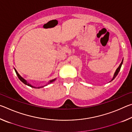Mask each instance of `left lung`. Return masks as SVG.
I'll return each mask as SVG.
<instances>
[{
    "mask_svg": "<svg viewBox=\"0 0 132 132\" xmlns=\"http://www.w3.org/2000/svg\"><path fill=\"white\" fill-rule=\"evenodd\" d=\"M122 63H123V60H122V61L121 63H120V65L119 66V67H118L117 70H116V71H115V73H114V75H113V78H112V79L111 80V81H112V80H113V79H114L116 77H117V76L118 75V73H119V70H120V68H121V66H122Z\"/></svg>",
    "mask_w": 132,
    "mask_h": 132,
    "instance_id": "left-lung-1",
    "label": "left lung"
}]
</instances>
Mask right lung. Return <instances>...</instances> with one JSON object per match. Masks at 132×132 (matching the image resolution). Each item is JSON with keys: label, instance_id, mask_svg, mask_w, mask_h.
Wrapping results in <instances>:
<instances>
[{"label": "right lung", "instance_id": "right-lung-1", "mask_svg": "<svg viewBox=\"0 0 132 132\" xmlns=\"http://www.w3.org/2000/svg\"><path fill=\"white\" fill-rule=\"evenodd\" d=\"M14 70H15V73H16V75H17V77H19V79L20 80V81H22L23 82V83L24 84H26V85H27V86H30V87H33V88H41V87H44V86H42V87H34V86H31V85L30 84H29L28 82L26 81V80L24 79H23V77H22L20 75L19 73H18V72L17 71V70H15V68H14ZM56 80V79H53V80H51V81L48 82V84H50V83H51V82H53V81H54L55 80Z\"/></svg>", "mask_w": 132, "mask_h": 132}]
</instances>
